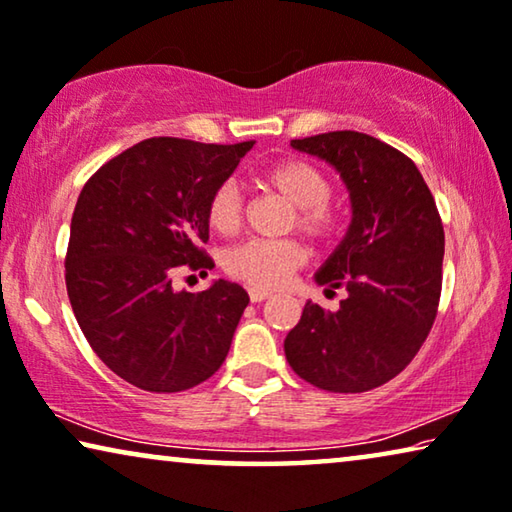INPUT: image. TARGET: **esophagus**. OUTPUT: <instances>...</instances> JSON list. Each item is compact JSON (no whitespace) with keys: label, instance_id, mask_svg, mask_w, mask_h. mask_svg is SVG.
<instances>
[{"label":"esophagus","instance_id":"34e87169","mask_svg":"<svg viewBox=\"0 0 512 512\" xmlns=\"http://www.w3.org/2000/svg\"><path fill=\"white\" fill-rule=\"evenodd\" d=\"M268 298H270V293L263 291V288H249V300L251 302H263Z\"/></svg>","mask_w":512,"mask_h":512}]
</instances>
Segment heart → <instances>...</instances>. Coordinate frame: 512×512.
Here are the masks:
<instances>
[{
  "label": "heart",
  "mask_w": 512,
  "mask_h": 512,
  "mask_svg": "<svg viewBox=\"0 0 512 512\" xmlns=\"http://www.w3.org/2000/svg\"><path fill=\"white\" fill-rule=\"evenodd\" d=\"M263 187L279 194L293 212L286 231H298L311 242L325 244L339 233L337 207L330 203V177L302 159H284L261 173ZM244 201L233 182L219 184L207 201V224L221 235H233L242 226ZM305 263V247L295 238L247 240L228 249L224 268L231 277L256 288H277Z\"/></svg>",
  "instance_id": "obj_1"
}]
</instances>
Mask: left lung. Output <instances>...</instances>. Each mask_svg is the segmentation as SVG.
Listing matches in <instances>:
<instances>
[{"label": "left lung", "mask_w": 512, "mask_h": 512, "mask_svg": "<svg viewBox=\"0 0 512 512\" xmlns=\"http://www.w3.org/2000/svg\"><path fill=\"white\" fill-rule=\"evenodd\" d=\"M344 177L353 221L316 281L346 288L337 311L307 302L284 351L293 372L328 392H367L416 358L441 300L443 224L416 164L383 140L328 131L291 140Z\"/></svg>", "instance_id": "8db88e82"}]
</instances>
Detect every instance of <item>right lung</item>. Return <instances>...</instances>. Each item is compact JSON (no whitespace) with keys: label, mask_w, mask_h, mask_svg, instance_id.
Here are the masks:
<instances>
[{"label":"right lung","mask_w":512,"mask_h":512,"mask_svg":"<svg viewBox=\"0 0 512 512\" xmlns=\"http://www.w3.org/2000/svg\"><path fill=\"white\" fill-rule=\"evenodd\" d=\"M254 140H140L85 182L64 258L66 293L92 351L147 392H182L224 365L249 295L231 281L177 293L180 268H214L207 201Z\"/></svg>","instance_id":"add662e5"}]
</instances>
